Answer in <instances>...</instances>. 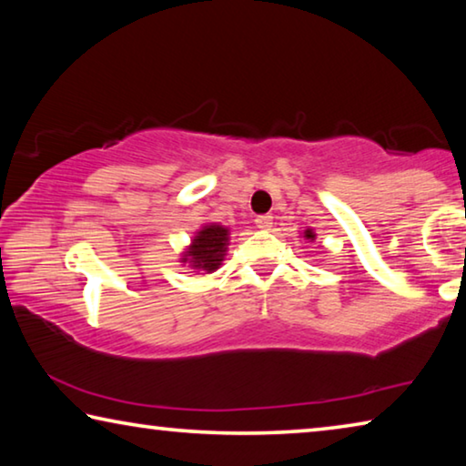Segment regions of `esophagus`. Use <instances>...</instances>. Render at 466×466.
Instances as JSON below:
<instances>
[{"instance_id":"34e87169","label":"esophagus","mask_w":466,"mask_h":466,"mask_svg":"<svg viewBox=\"0 0 466 466\" xmlns=\"http://www.w3.org/2000/svg\"><path fill=\"white\" fill-rule=\"evenodd\" d=\"M255 224H257V228H261V230H271V226H273V218H271L269 214H265V216H257Z\"/></svg>"}]
</instances>
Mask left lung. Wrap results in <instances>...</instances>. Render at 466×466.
I'll list each match as a JSON object with an SVG mask.
<instances>
[{
	"instance_id": "1",
	"label": "left lung",
	"mask_w": 466,
	"mask_h": 466,
	"mask_svg": "<svg viewBox=\"0 0 466 466\" xmlns=\"http://www.w3.org/2000/svg\"><path fill=\"white\" fill-rule=\"evenodd\" d=\"M314 236H317V234H314L312 230H304V238H306V240H310V242H312V240H314Z\"/></svg>"
}]
</instances>
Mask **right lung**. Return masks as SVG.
I'll list each match as a JSON object with an SVG mask.
<instances>
[{"label": "right lung", "mask_w": 466, "mask_h": 466, "mask_svg": "<svg viewBox=\"0 0 466 466\" xmlns=\"http://www.w3.org/2000/svg\"><path fill=\"white\" fill-rule=\"evenodd\" d=\"M228 247V228L211 224L203 226L183 255V263L205 273L216 271L224 261Z\"/></svg>", "instance_id": "add662e5"}]
</instances>
